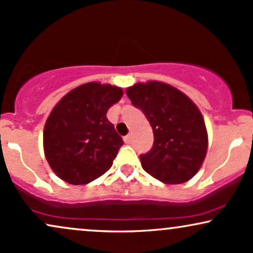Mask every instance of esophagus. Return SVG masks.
<instances>
[{
  "label": "esophagus",
  "instance_id": "obj_1",
  "mask_svg": "<svg viewBox=\"0 0 253 253\" xmlns=\"http://www.w3.org/2000/svg\"><path fill=\"white\" fill-rule=\"evenodd\" d=\"M123 139H124V142L126 143V144H129L130 141H131V136H130V133H129V135L124 136V137H123Z\"/></svg>",
  "mask_w": 253,
  "mask_h": 253
}]
</instances>
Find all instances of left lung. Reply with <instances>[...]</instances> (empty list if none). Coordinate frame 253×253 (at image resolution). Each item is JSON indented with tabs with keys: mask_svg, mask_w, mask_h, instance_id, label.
<instances>
[{
	"mask_svg": "<svg viewBox=\"0 0 253 253\" xmlns=\"http://www.w3.org/2000/svg\"><path fill=\"white\" fill-rule=\"evenodd\" d=\"M126 95L154 131L151 150L139 156L143 169L167 184L192 178L208 150L207 127L195 103L178 89L156 81L137 83L126 89Z\"/></svg>",
	"mask_w": 253,
	"mask_h": 253,
	"instance_id": "left-lung-1",
	"label": "left lung"
}]
</instances>
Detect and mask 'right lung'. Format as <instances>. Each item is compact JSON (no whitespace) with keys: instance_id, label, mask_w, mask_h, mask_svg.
<instances>
[{"instance_id":"right-lung-1","label":"right lung","mask_w":253,"mask_h":253,"mask_svg":"<svg viewBox=\"0 0 253 253\" xmlns=\"http://www.w3.org/2000/svg\"><path fill=\"white\" fill-rule=\"evenodd\" d=\"M122 95L118 86L90 82L73 89L55 105L45 122L43 146L61 179L82 185L110 169L124 142L107 112Z\"/></svg>"}]
</instances>
